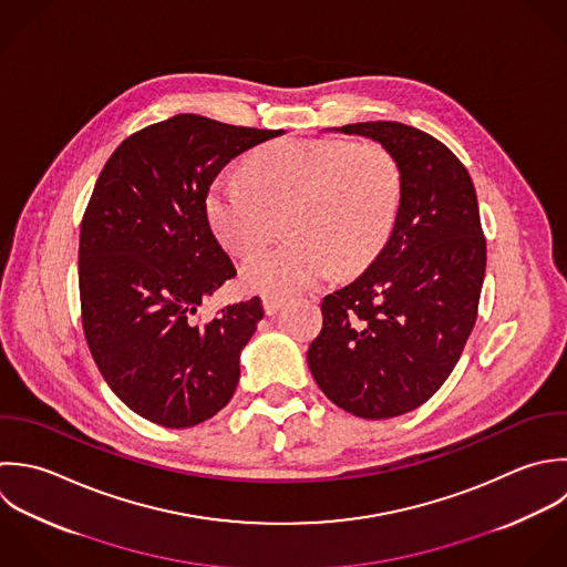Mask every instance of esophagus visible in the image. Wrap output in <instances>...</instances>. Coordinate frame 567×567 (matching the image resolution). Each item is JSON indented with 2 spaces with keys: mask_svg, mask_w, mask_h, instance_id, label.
I'll return each instance as SVG.
<instances>
[{
  "mask_svg": "<svg viewBox=\"0 0 567 567\" xmlns=\"http://www.w3.org/2000/svg\"><path fill=\"white\" fill-rule=\"evenodd\" d=\"M282 305H285V298H280V296H265L262 298V307H265L267 316L278 313L282 309Z\"/></svg>",
  "mask_w": 567,
  "mask_h": 567,
  "instance_id": "obj_1",
  "label": "esophagus"
}]
</instances>
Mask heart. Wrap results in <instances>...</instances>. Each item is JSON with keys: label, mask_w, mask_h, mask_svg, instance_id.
<instances>
[{"label": "heart", "mask_w": 567, "mask_h": 567, "mask_svg": "<svg viewBox=\"0 0 567 567\" xmlns=\"http://www.w3.org/2000/svg\"><path fill=\"white\" fill-rule=\"evenodd\" d=\"M402 192V165L382 143L287 136L256 150L245 178L214 181L207 218L236 256L265 247L285 218L291 236L243 267L247 289L280 296L367 269L393 234Z\"/></svg>", "instance_id": "1"}]
</instances>
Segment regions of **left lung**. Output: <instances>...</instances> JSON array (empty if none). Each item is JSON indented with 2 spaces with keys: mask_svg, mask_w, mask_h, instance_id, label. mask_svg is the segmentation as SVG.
I'll list each match as a JSON object with an SVG mask.
<instances>
[{
  "mask_svg": "<svg viewBox=\"0 0 567 567\" xmlns=\"http://www.w3.org/2000/svg\"><path fill=\"white\" fill-rule=\"evenodd\" d=\"M386 145L404 192L393 234L369 269L324 296L307 362L322 393L364 420L431 400L462 358L486 276V236L473 178L435 136L398 123L338 127Z\"/></svg>",
  "mask_w": 567,
  "mask_h": 567,
  "instance_id": "8db88e82",
  "label": "left lung"
}]
</instances>
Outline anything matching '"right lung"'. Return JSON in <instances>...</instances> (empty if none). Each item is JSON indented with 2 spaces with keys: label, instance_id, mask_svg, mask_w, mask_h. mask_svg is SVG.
<instances>
[{
  "label": "right lung",
  "instance_id": "right-lung-1",
  "mask_svg": "<svg viewBox=\"0 0 567 567\" xmlns=\"http://www.w3.org/2000/svg\"><path fill=\"white\" fill-rule=\"evenodd\" d=\"M282 130L176 114L130 134L103 165L81 220L79 298L87 349L114 395L165 429L231 400L260 298L194 316L236 267L207 220V192L245 150Z\"/></svg>",
  "mask_w": 567,
  "mask_h": 567
}]
</instances>
